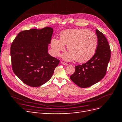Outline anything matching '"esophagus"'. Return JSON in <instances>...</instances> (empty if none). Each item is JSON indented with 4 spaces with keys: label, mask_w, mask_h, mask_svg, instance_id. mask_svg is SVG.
<instances>
[{
    "label": "esophagus",
    "mask_w": 122,
    "mask_h": 122,
    "mask_svg": "<svg viewBox=\"0 0 122 122\" xmlns=\"http://www.w3.org/2000/svg\"><path fill=\"white\" fill-rule=\"evenodd\" d=\"M61 64H62V65H65V66H67V64H66V62H64V61H61Z\"/></svg>",
    "instance_id": "1"
}]
</instances>
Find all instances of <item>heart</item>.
Returning <instances> with one entry per match:
<instances>
[{"label": "heart", "mask_w": 122, "mask_h": 122, "mask_svg": "<svg viewBox=\"0 0 122 122\" xmlns=\"http://www.w3.org/2000/svg\"><path fill=\"white\" fill-rule=\"evenodd\" d=\"M60 39L53 38L51 40V46L55 55L57 56L60 51L65 49V45H67L69 51L62 56L63 58L66 61L75 58L79 62L90 60L95 55L98 44L96 34L84 28L63 31L61 33Z\"/></svg>", "instance_id": "obj_1"}]
</instances>
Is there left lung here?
<instances>
[{
    "label": "left lung",
    "mask_w": 122,
    "mask_h": 122,
    "mask_svg": "<svg viewBox=\"0 0 122 122\" xmlns=\"http://www.w3.org/2000/svg\"><path fill=\"white\" fill-rule=\"evenodd\" d=\"M98 44L95 54L85 64L76 66L71 80L81 87H88L100 81L106 74L111 49L103 33L96 30Z\"/></svg>",
    "instance_id": "obj_1"
}]
</instances>
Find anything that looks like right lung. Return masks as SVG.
<instances>
[{
  "label": "right lung",
  "instance_id": "right-lung-1",
  "mask_svg": "<svg viewBox=\"0 0 122 122\" xmlns=\"http://www.w3.org/2000/svg\"><path fill=\"white\" fill-rule=\"evenodd\" d=\"M53 28L30 29L19 32L11 43L12 70L29 86H40L51 77L60 60L48 53Z\"/></svg>",
  "mask_w": 122,
  "mask_h": 122
}]
</instances>
